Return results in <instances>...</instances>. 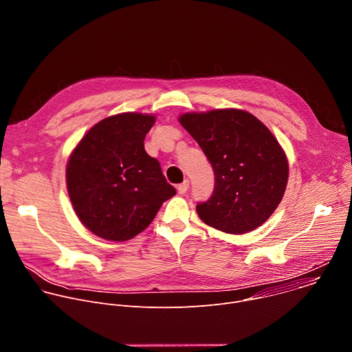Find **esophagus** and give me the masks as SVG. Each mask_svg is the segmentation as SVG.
<instances>
[{"label":"esophagus","instance_id":"esophagus-1","mask_svg":"<svg viewBox=\"0 0 352 352\" xmlns=\"http://www.w3.org/2000/svg\"><path fill=\"white\" fill-rule=\"evenodd\" d=\"M188 188H189V181L188 179H185L182 184H179L178 185V193H181V195H184V193H186V190H188Z\"/></svg>","mask_w":352,"mask_h":352}]
</instances>
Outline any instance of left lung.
Masks as SVG:
<instances>
[{
	"label": "left lung",
	"instance_id": "obj_1",
	"mask_svg": "<svg viewBox=\"0 0 352 352\" xmlns=\"http://www.w3.org/2000/svg\"><path fill=\"white\" fill-rule=\"evenodd\" d=\"M179 124L202 147L214 171V190L196 212L205 224L246 234L277 209L288 182V159L270 129L239 109L185 113Z\"/></svg>",
	"mask_w": 352,
	"mask_h": 352
}]
</instances>
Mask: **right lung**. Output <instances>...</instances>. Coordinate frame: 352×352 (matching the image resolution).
Here are the masks:
<instances>
[{
  "instance_id": "1",
  "label": "right lung",
  "mask_w": 352,
  "mask_h": 352,
  "mask_svg": "<svg viewBox=\"0 0 352 352\" xmlns=\"http://www.w3.org/2000/svg\"><path fill=\"white\" fill-rule=\"evenodd\" d=\"M156 116L121 113L94 124L67 163V189L80 223L94 235L124 242L153 221L175 195L144 136Z\"/></svg>"
}]
</instances>
